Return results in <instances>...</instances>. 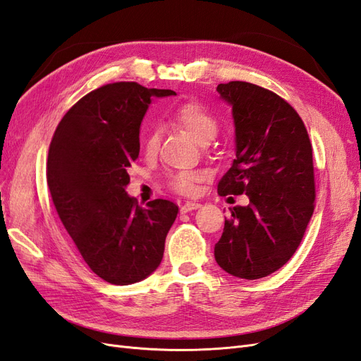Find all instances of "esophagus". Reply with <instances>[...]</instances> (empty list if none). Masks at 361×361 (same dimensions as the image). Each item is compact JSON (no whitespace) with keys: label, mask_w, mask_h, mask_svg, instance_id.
Wrapping results in <instances>:
<instances>
[{"label":"esophagus","mask_w":361,"mask_h":361,"mask_svg":"<svg viewBox=\"0 0 361 361\" xmlns=\"http://www.w3.org/2000/svg\"><path fill=\"white\" fill-rule=\"evenodd\" d=\"M202 204L200 203H195V202H187L185 204L180 206V212L182 214H187V212H191L194 209H199Z\"/></svg>","instance_id":"1"}]
</instances>
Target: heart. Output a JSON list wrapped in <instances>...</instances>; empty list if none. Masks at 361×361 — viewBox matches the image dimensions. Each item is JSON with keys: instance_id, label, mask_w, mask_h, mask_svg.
<instances>
[{"instance_id": "heart-1", "label": "heart", "mask_w": 361, "mask_h": 361, "mask_svg": "<svg viewBox=\"0 0 361 361\" xmlns=\"http://www.w3.org/2000/svg\"><path fill=\"white\" fill-rule=\"evenodd\" d=\"M171 120L179 128L197 141L199 145H207L216 135L218 123L216 118L197 102H185L176 106L171 113ZM159 146V133L155 128L146 130L143 140V149L147 157H154ZM203 178L200 171H180L173 174L169 183L170 187L180 194H192L195 183Z\"/></svg>"}]
</instances>
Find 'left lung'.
Listing matches in <instances>:
<instances>
[{"mask_svg":"<svg viewBox=\"0 0 361 361\" xmlns=\"http://www.w3.org/2000/svg\"><path fill=\"white\" fill-rule=\"evenodd\" d=\"M232 106L235 159L218 194H247L215 244L216 264L239 279L280 269L297 251L314 209L312 145L301 117L276 93L244 81L218 84Z\"/></svg>","mask_w":361,"mask_h":361,"instance_id":"left-lung-1","label":"left lung"}]
</instances>
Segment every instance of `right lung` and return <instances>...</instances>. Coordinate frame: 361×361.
<instances>
[{"instance_id":"1","label":"right lung","mask_w":361,"mask_h":361,"mask_svg":"<svg viewBox=\"0 0 361 361\" xmlns=\"http://www.w3.org/2000/svg\"><path fill=\"white\" fill-rule=\"evenodd\" d=\"M176 94L137 82L99 87L64 114L54 133L47 178L60 220L96 276L126 286L159 267L179 207H141L126 192L152 97Z\"/></svg>"}]
</instances>
